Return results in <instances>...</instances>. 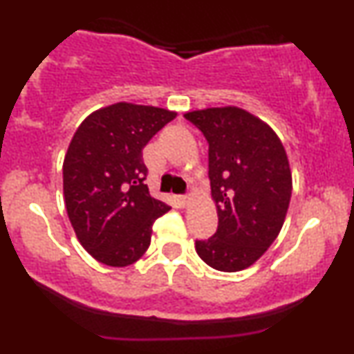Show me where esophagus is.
<instances>
[{
  "label": "esophagus",
  "instance_id": "esophagus-1",
  "mask_svg": "<svg viewBox=\"0 0 354 354\" xmlns=\"http://www.w3.org/2000/svg\"><path fill=\"white\" fill-rule=\"evenodd\" d=\"M178 201H180V205L181 206H185V205H188V201H189V196H178Z\"/></svg>",
  "mask_w": 354,
  "mask_h": 354
}]
</instances>
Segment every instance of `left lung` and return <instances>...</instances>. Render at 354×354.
I'll list each match as a JSON object with an SVG mask.
<instances>
[{"instance_id": "8db88e82", "label": "left lung", "mask_w": 354, "mask_h": 354, "mask_svg": "<svg viewBox=\"0 0 354 354\" xmlns=\"http://www.w3.org/2000/svg\"><path fill=\"white\" fill-rule=\"evenodd\" d=\"M208 141V176L218 230L196 253L218 271L258 261L281 231L291 200V169L276 133L236 106L186 113Z\"/></svg>"}]
</instances>
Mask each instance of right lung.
<instances>
[{
    "label": "right lung",
    "mask_w": 354,
    "mask_h": 354,
    "mask_svg": "<svg viewBox=\"0 0 354 354\" xmlns=\"http://www.w3.org/2000/svg\"><path fill=\"white\" fill-rule=\"evenodd\" d=\"M174 118L163 108L116 103L91 113L68 146V216L84 250L103 265L138 261L151 243L153 223L169 211L145 185L143 148Z\"/></svg>",
    "instance_id": "right-lung-1"
}]
</instances>
